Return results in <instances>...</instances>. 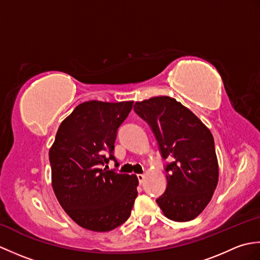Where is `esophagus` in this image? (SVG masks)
Listing matches in <instances>:
<instances>
[{"label":"esophagus","mask_w":260,"mask_h":260,"mask_svg":"<svg viewBox=\"0 0 260 260\" xmlns=\"http://www.w3.org/2000/svg\"><path fill=\"white\" fill-rule=\"evenodd\" d=\"M137 179H139V182L142 184L145 180V175L144 174H139V175H137Z\"/></svg>","instance_id":"1"}]
</instances>
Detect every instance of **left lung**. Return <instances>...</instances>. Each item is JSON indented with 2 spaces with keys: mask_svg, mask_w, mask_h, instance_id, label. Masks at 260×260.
<instances>
[{
  "mask_svg": "<svg viewBox=\"0 0 260 260\" xmlns=\"http://www.w3.org/2000/svg\"><path fill=\"white\" fill-rule=\"evenodd\" d=\"M134 112L155 136L167 171V189L156 202L167 218L190 221L207 207L218 183L214 141L207 126L174 98L137 102Z\"/></svg>",
  "mask_w": 260,
  "mask_h": 260,
  "instance_id": "left-lung-1",
  "label": "left lung"
}]
</instances>
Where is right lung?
I'll return each mask as SVG.
<instances>
[{
    "mask_svg": "<svg viewBox=\"0 0 260 260\" xmlns=\"http://www.w3.org/2000/svg\"><path fill=\"white\" fill-rule=\"evenodd\" d=\"M132 107L133 102H85L59 126L49 152L52 187L64 211L82 228L105 233L129 218L139 180L104 167L110 159L116 162L117 132Z\"/></svg>",
    "mask_w": 260,
    "mask_h": 260,
    "instance_id": "add662e5",
    "label": "right lung"
}]
</instances>
